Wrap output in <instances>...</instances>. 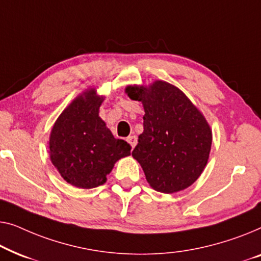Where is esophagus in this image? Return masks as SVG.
Here are the masks:
<instances>
[{
	"label": "esophagus",
	"instance_id": "34e87169",
	"mask_svg": "<svg viewBox=\"0 0 261 261\" xmlns=\"http://www.w3.org/2000/svg\"><path fill=\"white\" fill-rule=\"evenodd\" d=\"M126 141L132 146V148H135L136 144H137V137H136V136H129V137L126 138Z\"/></svg>",
	"mask_w": 261,
	"mask_h": 261
}]
</instances>
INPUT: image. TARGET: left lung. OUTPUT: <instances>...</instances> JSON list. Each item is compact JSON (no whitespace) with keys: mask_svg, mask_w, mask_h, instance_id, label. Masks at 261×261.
Wrapping results in <instances>:
<instances>
[{"mask_svg":"<svg viewBox=\"0 0 261 261\" xmlns=\"http://www.w3.org/2000/svg\"><path fill=\"white\" fill-rule=\"evenodd\" d=\"M125 93L144 108V130L132 157L150 187L164 194L188 188L202 174L212 148V129L202 112L178 87L163 80L129 85Z\"/></svg>","mask_w":261,"mask_h":261,"instance_id":"1","label":"left lung"}]
</instances>
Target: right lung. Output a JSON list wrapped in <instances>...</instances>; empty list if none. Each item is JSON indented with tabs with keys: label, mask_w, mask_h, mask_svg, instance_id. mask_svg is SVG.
I'll return each mask as SVG.
<instances>
[{
	"label": "right lung",
	"mask_w": 261,
	"mask_h": 261,
	"mask_svg": "<svg viewBox=\"0 0 261 261\" xmlns=\"http://www.w3.org/2000/svg\"><path fill=\"white\" fill-rule=\"evenodd\" d=\"M104 99L95 87L85 90L61 112L50 131V162L61 177L76 188L104 185L117 161L130 156V144L113 137L99 117Z\"/></svg>",
	"instance_id": "right-lung-1"
}]
</instances>
